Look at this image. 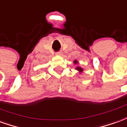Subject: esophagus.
I'll use <instances>...</instances> for the list:
<instances>
[{
  "instance_id": "34e87169",
  "label": "esophagus",
  "mask_w": 127,
  "mask_h": 127,
  "mask_svg": "<svg viewBox=\"0 0 127 127\" xmlns=\"http://www.w3.org/2000/svg\"><path fill=\"white\" fill-rule=\"evenodd\" d=\"M56 55H59V56H61V55H62V52H57V53H56Z\"/></svg>"
}]
</instances>
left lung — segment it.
<instances>
[{
	"label": "left lung",
	"instance_id": "1",
	"mask_svg": "<svg viewBox=\"0 0 127 127\" xmlns=\"http://www.w3.org/2000/svg\"><path fill=\"white\" fill-rule=\"evenodd\" d=\"M73 63H75V64H78V61H73ZM76 69L78 70V71L80 73H82V71H83V69H82V68H81L80 66H78L76 68Z\"/></svg>",
	"mask_w": 127,
	"mask_h": 127
}]
</instances>
